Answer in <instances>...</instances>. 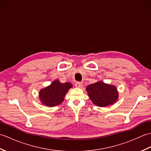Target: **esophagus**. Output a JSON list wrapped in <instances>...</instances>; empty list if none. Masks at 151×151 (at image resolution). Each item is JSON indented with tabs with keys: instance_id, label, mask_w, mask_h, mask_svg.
Returning <instances> with one entry per match:
<instances>
[{
	"instance_id": "obj_1",
	"label": "esophagus",
	"mask_w": 151,
	"mask_h": 151,
	"mask_svg": "<svg viewBox=\"0 0 151 151\" xmlns=\"http://www.w3.org/2000/svg\"><path fill=\"white\" fill-rule=\"evenodd\" d=\"M75 86H76V88H81V87H82V83L80 82H77L75 83Z\"/></svg>"
}]
</instances>
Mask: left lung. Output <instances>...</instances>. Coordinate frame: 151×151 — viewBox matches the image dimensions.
Wrapping results in <instances>:
<instances>
[{
  "label": "left lung",
  "instance_id": "left-lung-1",
  "mask_svg": "<svg viewBox=\"0 0 151 151\" xmlns=\"http://www.w3.org/2000/svg\"><path fill=\"white\" fill-rule=\"evenodd\" d=\"M88 95L93 104L104 107L114 104L118 99V93L114 86L104 84L102 82L89 85L87 88Z\"/></svg>",
  "mask_w": 151,
  "mask_h": 151
}]
</instances>
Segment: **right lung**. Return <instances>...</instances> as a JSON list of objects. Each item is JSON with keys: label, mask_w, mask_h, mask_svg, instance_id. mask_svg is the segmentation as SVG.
<instances>
[{"label": "right lung", "mask_w": 151, "mask_h": 151, "mask_svg": "<svg viewBox=\"0 0 151 151\" xmlns=\"http://www.w3.org/2000/svg\"><path fill=\"white\" fill-rule=\"evenodd\" d=\"M72 87L69 82L60 83L59 81H54L49 86L40 91V101L47 106L58 105L63 102L64 96Z\"/></svg>", "instance_id": "1"}]
</instances>
